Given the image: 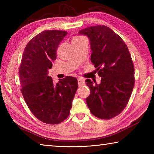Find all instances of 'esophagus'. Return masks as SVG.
Segmentation results:
<instances>
[{"label":"esophagus","instance_id":"obj_1","mask_svg":"<svg viewBox=\"0 0 154 154\" xmlns=\"http://www.w3.org/2000/svg\"><path fill=\"white\" fill-rule=\"evenodd\" d=\"M78 84H79V86L84 85H85L84 79H82V78H79V79H78Z\"/></svg>","mask_w":154,"mask_h":154}]
</instances>
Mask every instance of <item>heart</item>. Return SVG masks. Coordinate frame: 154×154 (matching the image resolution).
<instances>
[{"mask_svg": "<svg viewBox=\"0 0 154 154\" xmlns=\"http://www.w3.org/2000/svg\"><path fill=\"white\" fill-rule=\"evenodd\" d=\"M82 38H83L81 37V36H75V37L72 38V41H79L81 39H82Z\"/></svg>", "mask_w": 154, "mask_h": 154, "instance_id": "1", "label": "heart"}]
</instances>
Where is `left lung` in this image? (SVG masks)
<instances>
[{
  "label": "left lung",
  "mask_w": 154,
  "mask_h": 154,
  "mask_svg": "<svg viewBox=\"0 0 154 154\" xmlns=\"http://www.w3.org/2000/svg\"><path fill=\"white\" fill-rule=\"evenodd\" d=\"M87 36L94 64L101 82L86 79L90 94L86 103L94 116L109 119L118 116L127 105L134 85V69L126 43L105 26H95L79 31Z\"/></svg>",
  "instance_id": "left-lung-1"
}]
</instances>
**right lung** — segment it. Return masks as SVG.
Segmentation results:
<instances>
[{
  "label": "right lung",
  "instance_id": "add662e5",
  "mask_svg": "<svg viewBox=\"0 0 154 154\" xmlns=\"http://www.w3.org/2000/svg\"><path fill=\"white\" fill-rule=\"evenodd\" d=\"M67 32L45 30L32 38L24 49L20 67L21 92L28 108L44 123L57 124L69 116L77 79L66 77L55 84L48 76L56 59V49Z\"/></svg>",
  "mask_w": 154,
  "mask_h": 154
}]
</instances>
